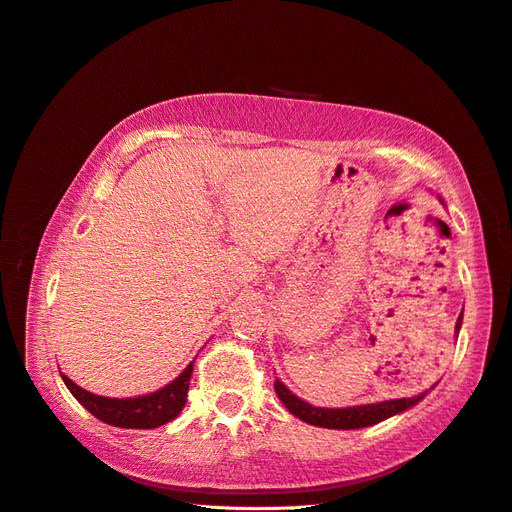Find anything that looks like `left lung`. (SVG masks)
<instances>
[{"label":"left lung","mask_w":512,"mask_h":512,"mask_svg":"<svg viewBox=\"0 0 512 512\" xmlns=\"http://www.w3.org/2000/svg\"><path fill=\"white\" fill-rule=\"evenodd\" d=\"M461 324H463V313L456 320V335H458V331H461ZM274 391H277L279 400L287 406V411L296 415L298 419H303V422L313 424V426L335 428V430H355V428L378 424L391 415H398L406 409H411V406H415L426 396V391H424L413 398H398V400H385V402H376V404L346 406V409H322V406H313L305 400H300L298 396H294V393L287 389L279 381V378H277V383H274Z\"/></svg>","instance_id":"8db88e82"}]
</instances>
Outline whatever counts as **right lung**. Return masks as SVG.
Masks as SVG:
<instances>
[{
  "instance_id": "right-lung-1",
  "label": "right lung",
  "mask_w": 512,
  "mask_h": 512,
  "mask_svg": "<svg viewBox=\"0 0 512 512\" xmlns=\"http://www.w3.org/2000/svg\"><path fill=\"white\" fill-rule=\"evenodd\" d=\"M62 376L64 385L75 396L86 411L93 413L101 422L119 428H157L166 422H173V419L181 413L183 406H186L188 389H190V376H192V363L183 370L173 383H168L160 391L147 393V396L138 398H106V396H95L80 385H75L69 376Z\"/></svg>"
}]
</instances>
